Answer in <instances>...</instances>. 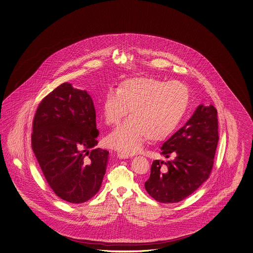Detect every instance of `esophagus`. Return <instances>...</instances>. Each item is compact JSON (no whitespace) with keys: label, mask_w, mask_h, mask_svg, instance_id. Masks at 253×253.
<instances>
[{"label":"esophagus","mask_w":253,"mask_h":253,"mask_svg":"<svg viewBox=\"0 0 253 253\" xmlns=\"http://www.w3.org/2000/svg\"><path fill=\"white\" fill-rule=\"evenodd\" d=\"M117 157L119 159H128L129 155V154H124V153H118Z\"/></svg>","instance_id":"obj_1"}]
</instances>
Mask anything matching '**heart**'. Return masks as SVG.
<instances>
[{
    "label": "heart",
    "mask_w": 253,
    "mask_h": 253,
    "mask_svg": "<svg viewBox=\"0 0 253 253\" xmlns=\"http://www.w3.org/2000/svg\"><path fill=\"white\" fill-rule=\"evenodd\" d=\"M190 93L180 82L134 78L124 81L119 88L105 93L101 111L105 123L116 124L126 119L106 137L111 148L135 154L149 137L160 141L176 128L187 110Z\"/></svg>",
    "instance_id": "obj_1"
}]
</instances>
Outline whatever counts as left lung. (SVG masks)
<instances>
[{"label":"left lung","instance_id":"1","mask_svg":"<svg viewBox=\"0 0 253 253\" xmlns=\"http://www.w3.org/2000/svg\"><path fill=\"white\" fill-rule=\"evenodd\" d=\"M217 111L200 104L186 124L161 147L167 162L154 160L144 186L161 203H177L209 178L218 142Z\"/></svg>","mask_w":253,"mask_h":253}]
</instances>
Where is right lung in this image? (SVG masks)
Wrapping results in <instances>:
<instances>
[{
  "mask_svg": "<svg viewBox=\"0 0 253 253\" xmlns=\"http://www.w3.org/2000/svg\"><path fill=\"white\" fill-rule=\"evenodd\" d=\"M99 134L91 96L71 83L57 86L38 106L32 148L63 200L84 203L99 191L109 163L108 151L94 148Z\"/></svg>",
  "mask_w": 253,
  "mask_h": 253,
  "instance_id": "1",
  "label": "right lung"
}]
</instances>
